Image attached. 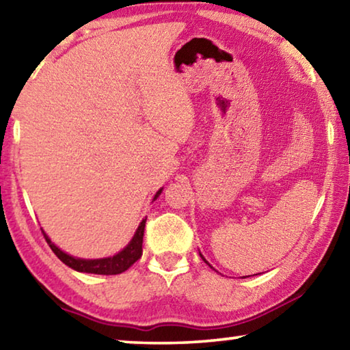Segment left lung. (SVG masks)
I'll list each match as a JSON object with an SVG mask.
<instances>
[{
	"label": "left lung",
	"mask_w": 350,
	"mask_h": 350,
	"mask_svg": "<svg viewBox=\"0 0 350 350\" xmlns=\"http://www.w3.org/2000/svg\"><path fill=\"white\" fill-rule=\"evenodd\" d=\"M200 256H202V254H200ZM202 259H204V258H202ZM204 260H205V259H204Z\"/></svg>",
	"instance_id": "1"
}]
</instances>
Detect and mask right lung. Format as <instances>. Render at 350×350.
Here are the masks:
<instances>
[{"label": "right lung", "instance_id": "1", "mask_svg": "<svg viewBox=\"0 0 350 350\" xmlns=\"http://www.w3.org/2000/svg\"><path fill=\"white\" fill-rule=\"evenodd\" d=\"M162 193V189H159L156 198H159V194ZM154 198V199H156ZM145 222L146 219L142 221V224L139 225L137 232H135L133 241L129 242V244L123 248L120 253H117L116 256L112 258H105V259H79V258H72L66 254L64 252H62L60 248L57 245H54L51 242V239L46 238V242L49 244V247L52 248V252H54L58 259L63 260L64 264L69 265L70 269H74L77 271H85V273H96V275H118V273H123V271L128 270L131 265L135 262V260H139L142 253V244H144V232H145Z\"/></svg>", "mask_w": 350, "mask_h": 350}]
</instances>
